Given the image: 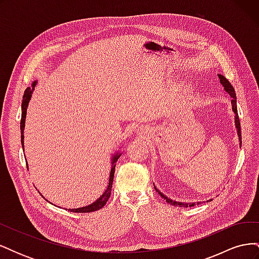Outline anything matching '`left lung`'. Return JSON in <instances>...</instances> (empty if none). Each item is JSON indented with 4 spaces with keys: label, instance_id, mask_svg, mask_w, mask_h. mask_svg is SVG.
<instances>
[{
    "label": "left lung",
    "instance_id": "1",
    "mask_svg": "<svg viewBox=\"0 0 259 259\" xmlns=\"http://www.w3.org/2000/svg\"><path fill=\"white\" fill-rule=\"evenodd\" d=\"M218 77L219 80H221V83L223 84V86L225 88L226 92L229 94L230 97H231V103H232V109L234 111V114H236V127H237V131H238V136H239V140H240V146L242 144V137H241V125H240V119H239V115H238V109H237V97H236V92H234V89L232 88V85L229 83V81L226 79V77L222 74H218ZM155 188V187H154ZM155 190L159 192V194L161 195L162 198H164V200H166L167 203H169V204L174 205V206H184V207H188V206H193L194 203H182V202H176V201H173L170 200L168 198H166L165 195H164L163 193H161L158 189L155 188ZM210 201V200H209ZM200 204V202L197 203V205Z\"/></svg>",
    "mask_w": 259,
    "mask_h": 259
}]
</instances>
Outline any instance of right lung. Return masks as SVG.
I'll use <instances>...</instances> for the list:
<instances>
[{
	"instance_id": "add662e5",
	"label": "right lung",
	"mask_w": 259,
	"mask_h": 259,
	"mask_svg": "<svg viewBox=\"0 0 259 259\" xmlns=\"http://www.w3.org/2000/svg\"><path fill=\"white\" fill-rule=\"evenodd\" d=\"M36 82H33L32 88H27V90L25 91V94L22 96V101H21V121H20V131H21V145L23 148V128H25V121H26V114H27V108H28V104L31 98V94L33 92V88L35 86ZM121 154H115L112 159V167H111V171H110V178H109V185L108 188L106 189V191L104 192V194L101 197L96 200L92 204L84 206V207H80V208H69L70 211H73V213H92V211H95L100 209L101 207H104V205L107 203L108 199L110 198L111 195V189H112V183H113V177H114V169H115V164L117 159L120 158ZM27 162V161H26ZM28 165V164H27Z\"/></svg>"
}]
</instances>
